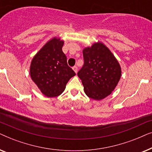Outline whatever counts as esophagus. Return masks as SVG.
<instances>
[{
    "instance_id": "34e87169",
    "label": "esophagus",
    "mask_w": 152,
    "mask_h": 152,
    "mask_svg": "<svg viewBox=\"0 0 152 152\" xmlns=\"http://www.w3.org/2000/svg\"><path fill=\"white\" fill-rule=\"evenodd\" d=\"M72 69L74 70V71L76 72H77V70H78V68H77V66H73V67H72Z\"/></svg>"
}]
</instances>
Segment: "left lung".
<instances>
[{"label": "left lung", "mask_w": 152, "mask_h": 152, "mask_svg": "<svg viewBox=\"0 0 152 152\" xmlns=\"http://www.w3.org/2000/svg\"><path fill=\"white\" fill-rule=\"evenodd\" d=\"M83 57L84 65L77 75L87 96L100 100L117 86L121 77L120 64L109 48L99 42L83 50Z\"/></svg>", "instance_id": "left-lung-1"}]
</instances>
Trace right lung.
Segmentation results:
<instances>
[{"mask_svg": "<svg viewBox=\"0 0 152 152\" xmlns=\"http://www.w3.org/2000/svg\"><path fill=\"white\" fill-rule=\"evenodd\" d=\"M63 45V41L53 38L39 50L31 63V78L47 97L61 95L68 80L76 75L68 65L67 58L62 51Z\"/></svg>", "mask_w": 152, "mask_h": 152, "instance_id": "1", "label": "right lung"}]
</instances>
